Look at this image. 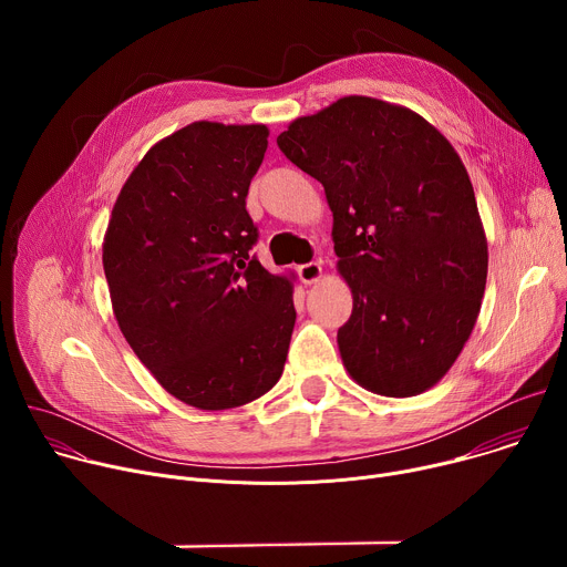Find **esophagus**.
<instances>
[{"instance_id": "obj_1", "label": "esophagus", "mask_w": 567, "mask_h": 567, "mask_svg": "<svg viewBox=\"0 0 567 567\" xmlns=\"http://www.w3.org/2000/svg\"><path fill=\"white\" fill-rule=\"evenodd\" d=\"M298 276H300V280H302L305 285H313V282H318V280H320V276H322V267H320L318 262L300 265V267H298Z\"/></svg>"}]
</instances>
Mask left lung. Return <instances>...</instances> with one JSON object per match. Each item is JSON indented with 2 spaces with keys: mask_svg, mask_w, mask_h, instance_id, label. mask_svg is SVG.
Listing matches in <instances>:
<instances>
[{
  "mask_svg": "<svg viewBox=\"0 0 567 567\" xmlns=\"http://www.w3.org/2000/svg\"><path fill=\"white\" fill-rule=\"evenodd\" d=\"M278 147L326 188L352 316L339 330L350 377L413 396L455 363L487 285V237L462 158L420 114L346 96L296 118Z\"/></svg>",
  "mask_w": 567,
  "mask_h": 567,
  "instance_id": "obj_1",
  "label": "left lung"
}]
</instances>
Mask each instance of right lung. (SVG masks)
Listing matches in <instances>:
<instances>
[{
  "mask_svg": "<svg viewBox=\"0 0 567 567\" xmlns=\"http://www.w3.org/2000/svg\"><path fill=\"white\" fill-rule=\"evenodd\" d=\"M267 136V125L197 121L158 141L121 188L103 241L125 341L199 411L262 396L287 361L293 285L251 256L247 213Z\"/></svg>",
  "mask_w": 567,
  "mask_h": 567,
  "instance_id": "add662e5",
  "label": "right lung"
}]
</instances>
